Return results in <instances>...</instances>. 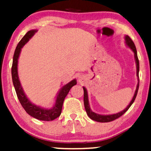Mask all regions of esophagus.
<instances>
[{
  "mask_svg": "<svg viewBox=\"0 0 151 151\" xmlns=\"http://www.w3.org/2000/svg\"><path fill=\"white\" fill-rule=\"evenodd\" d=\"M78 80H79V83H83L84 80H85V79H84V77H83V76H79V77H78Z\"/></svg>",
  "mask_w": 151,
  "mask_h": 151,
  "instance_id": "1",
  "label": "esophagus"
}]
</instances>
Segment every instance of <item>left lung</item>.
I'll use <instances>...</instances> for the list:
<instances>
[{
	"label": "left lung",
	"instance_id": "1",
	"mask_svg": "<svg viewBox=\"0 0 151 151\" xmlns=\"http://www.w3.org/2000/svg\"><path fill=\"white\" fill-rule=\"evenodd\" d=\"M124 38H125L126 45L129 47L130 49L133 52V53H134V58H135V61H136V75H137V77H138V84H137L136 91H135L134 95H133L131 102H130L129 104L127 106V107H126L125 109H124V110L121 111L119 112V113L117 114H109V115H102V114L94 113V112L91 111V108H90L89 103V98H88L87 90H86V89L84 87V86H83V89H84V107H85L86 114H87L88 116H89L90 119H92V120L95 121H97V122H101V123L110 122V121L115 120V119H116L118 118L121 116L123 114L127 111L128 109L130 108V106L133 104V103L135 101V99L136 97L137 93H138V87H139V77H138V74H139V61H138V55H137V50L134 43H133L132 40L130 38L129 36L126 35L125 37H124Z\"/></svg>",
	"mask_w": 151,
	"mask_h": 151
}]
</instances>
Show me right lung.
Instances as JSON below:
<instances>
[{"instance_id":"obj_1","label":"right lung","mask_w":151,"mask_h":151,"mask_svg":"<svg viewBox=\"0 0 151 151\" xmlns=\"http://www.w3.org/2000/svg\"><path fill=\"white\" fill-rule=\"evenodd\" d=\"M37 32V30H31L28 31L17 45L16 49L15 50L14 55H13V65H12L11 69L12 79H13V85H14L19 101L21 104L22 106L25 110V111L31 116L35 118L38 120L50 121L57 119L60 116L64 100H65L67 93L70 91L71 88L77 84V80H76V79H74L69 83H67V84H65V86H62L58 93V95H57L55 104L51 109H46L44 107L40 106H37L32 103L30 100L27 98V96L24 92L21 84H20V79H19L18 72V59L22 47L30 40V38H32V36Z\"/></svg>"}]
</instances>
